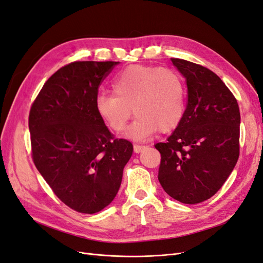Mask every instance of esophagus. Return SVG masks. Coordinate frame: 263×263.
I'll list each match as a JSON object with an SVG mask.
<instances>
[{
	"instance_id": "34e87169",
	"label": "esophagus",
	"mask_w": 263,
	"mask_h": 263,
	"mask_svg": "<svg viewBox=\"0 0 263 263\" xmlns=\"http://www.w3.org/2000/svg\"><path fill=\"white\" fill-rule=\"evenodd\" d=\"M145 148V146H141V145H134V151L136 154H139L140 151Z\"/></svg>"
}]
</instances>
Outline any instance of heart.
Masks as SVG:
<instances>
[{"label":"heart","instance_id":"1","mask_svg":"<svg viewBox=\"0 0 263 263\" xmlns=\"http://www.w3.org/2000/svg\"><path fill=\"white\" fill-rule=\"evenodd\" d=\"M113 94H100L95 106L108 128L122 134L133 116L137 117L128 137L144 139L159 130L177 128L185 113L186 86L176 70L133 65L113 81Z\"/></svg>","mask_w":263,"mask_h":263}]
</instances>
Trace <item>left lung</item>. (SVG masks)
<instances>
[{
    "mask_svg": "<svg viewBox=\"0 0 263 263\" xmlns=\"http://www.w3.org/2000/svg\"><path fill=\"white\" fill-rule=\"evenodd\" d=\"M185 78L184 116L166 139L155 145L161 155L158 180L174 200L197 204L222 186L239 158L240 112L234 94L210 69L171 58Z\"/></svg>",
    "mask_w": 263,
    "mask_h": 263,
    "instance_id": "8db88e82",
    "label": "left lung"
}]
</instances>
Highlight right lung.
I'll use <instances>...</instances> for the list:
<instances>
[{
	"label": "right lung",
	"instance_id": "right-lung-1",
	"mask_svg": "<svg viewBox=\"0 0 263 263\" xmlns=\"http://www.w3.org/2000/svg\"><path fill=\"white\" fill-rule=\"evenodd\" d=\"M116 61H74L46 81L31 104V157L52 192L70 209L94 214L114 200L132 142L114 138L95 102Z\"/></svg>",
	"mask_w": 263,
	"mask_h": 263
}]
</instances>
